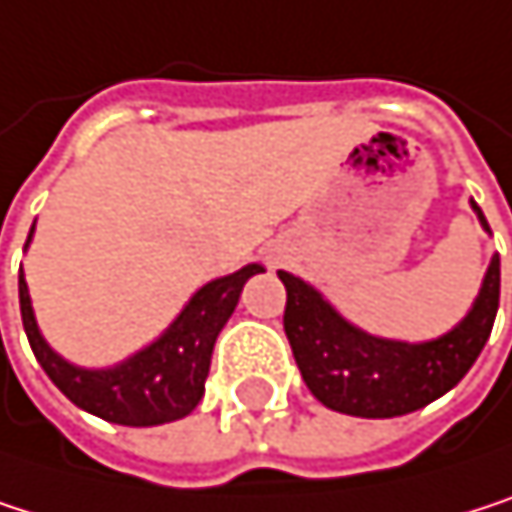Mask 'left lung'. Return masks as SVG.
<instances>
[{
	"mask_svg": "<svg viewBox=\"0 0 512 512\" xmlns=\"http://www.w3.org/2000/svg\"><path fill=\"white\" fill-rule=\"evenodd\" d=\"M471 209L492 233L474 200ZM279 279L288 291L285 333L312 396L339 414L387 420L426 408L468 375L498 315L501 258L492 254L468 315L450 333L414 345L360 330L294 273L279 270Z\"/></svg>",
	"mask_w": 512,
	"mask_h": 512,
	"instance_id": "obj_1",
	"label": "left lung"
}]
</instances>
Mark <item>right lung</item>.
Masks as SVG:
<instances>
[{
    "mask_svg": "<svg viewBox=\"0 0 512 512\" xmlns=\"http://www.w3.org/2000/svg\"><path fill=\"white\" fill-rule=\"evenodd\" d=\"M35 224L26 236L32 242ZM264 273L248 264L230 276L206 282L173 318V324L146 348L107 369H83L59 357L38 330L29 285L20 270V315L35 360L47 378L83 411L116 426H161L188 417L203 399L215 339L233 315L242 285Z\"/></svg>",
    "mask_w": 512,
    "mask_h": 512,
    "instance_id": "obj_1",
    "label": "right lung"
}]
</instances>
